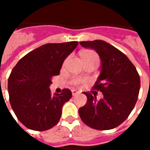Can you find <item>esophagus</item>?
Masks as SVG:
<instances>
[{"instance_id":"34e87169","label":"esophagus","mask_w":150,"mask_h":150,"mask_svg":"<svg viewBox=\"0 0 150 150\" xmlns=\"http://www.w3.org/2000/svg\"><path fill=\"white\" fill-rule=\"evenodd\" d=\"M72 96H76V95H78V94H79V93H78V91H76V90H72Z\"/></svg>"}]
</instances>
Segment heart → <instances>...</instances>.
I'll list each match as a JSON object with an SVG mask.
<instances>
[{
  "label": "heart",
  "instance_id": "b5f03b06",
  "mask_svg": "<svg viewBox=\"0 0 150 150\" xmlns=\"http://www.w3.org/2000/svg\"><path fill=\"white\" fill-rule=\"evenodd\" d=\"M81 57H82V60L84 64H87L89 62H97V63L98 62V56L97 54V52L93 50H86V51L82 52ZM67 61H68V58L65 59V61L63 62V67L66 66ZM71 83L73 86H78L82 83H83V80L80 78H73L71 81Z\"/></svg>",
  "mask_w": 150,
  "mask_h": 150
}]
</instances>
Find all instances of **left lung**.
<instances>
[{
  "mask_svg": "<svg viewBox=\"0 0 150 150\" xmlns=\"http://www.w3.org/2000/svg\"><path fill=\"white\" fill-rule=\"evenodd\" d=\"M82 47L94 49L102 61V70L93 87L103 97L98 100L97 92H85L88 100L79 108L84 124L98 130L114 129L129 117L135 106L140 78L135 67L121 51L102 40L80 42Z\"/></svg>",
  "mask_w": 150,
  "mask_h": 150,
  "instance_id": "8db88e82",
  "label": "left lung"
}]
</instances>
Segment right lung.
I'll use <instances>...</instances> for the list:
<instances>
[{
  "mask_svg": "<svg viewBox=\"0 0 150 150\" xmlns=\"http://www.w3.org/2000/svg\"><path fill=\"white\" fill-rule=\"evenodd\" d=\"M78 42L47 43L30 52L13 67L8 79L10 103L18 120L26 128L44 131L60 120L63 104L72 92L64 88L52 95V78L59 75L63 61Z\"/></svg>",
  "mask_w": 150,
  "mask_h": 150,
  "instance_id": "right-lung-1",
  "label": "right lung"
}]
</instances>
